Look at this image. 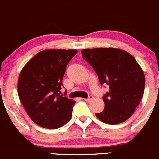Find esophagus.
<instances>
[{
    "mask_svg": "<svg viewBox=\"0 0 159 159\" xmlns=\"http://www.w3.org/2000/svg\"><path fill=\"white\" fill-rule=\"evenodd\" d=\"M93 99H94V97H93L92 95H90V96H89V98H85V99H84V100L85 101V102H91V101H92Z\"/></svg>",
    "mask_w": 159,
    "mask_h": 159,
    "instance_id": "34e87169",
    "label": "esophagus"
}]
</instances>
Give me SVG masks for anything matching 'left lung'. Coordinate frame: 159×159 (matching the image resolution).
<instances>
[{
	"label": "left lung",
	"mask_w": 159,
	"mask_h": 159,
	"mask_svg": "<svg viewBox=\"0 0 159 159\" xmlns=\"http://www.w3.org/2000/svg\"><path fill=\"white\" fill-rule=\"evenodd\" d=\"M81 54L96 72L101 84L109 86L103 96L105 108L95 113L97 118L109 125L125 121L144 94L145 78L140 65L129 52L114 48L83 49Z\"/></svg>",
	"instance_id": "left-lung-1"
}]
</instances>
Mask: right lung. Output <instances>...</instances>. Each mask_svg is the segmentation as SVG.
I'll return each mask as SVG.
<instances>
[{"mask_svg": "<svg viewBox=\"0 0 159 159\" xmlns=\"http://www.w3.org/2000/svg\"><path fill=\"white\" fill-rule=\"evenodd\" d=\"M74 49L40 51L20 71L17 92L30 119L42 128L56 129L70 121L75 102L61 95L62 79Z\"/></svg>", "mask_w": 159, "mask_h": 159, "instance_id": "1", "label": "right lung"}]
</instances>
